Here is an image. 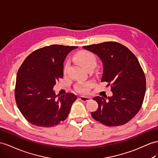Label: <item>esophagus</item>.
<instances>
[{"mask_svg": "<svg viewBox=\"0 0 158 158\" xmlns=\"http://www.w3.org/2000/svg\"><path fill=\"white\" fill-rule=\"evenodd\" d=\"M79 99L82 101V102H88V101H89L91 99V98H89V97H87V96H80Z\"/></svg>", "mask_w": 158, "mask_h": 158, "instance_id": "1", "label": "esophagus"}]
</instances>
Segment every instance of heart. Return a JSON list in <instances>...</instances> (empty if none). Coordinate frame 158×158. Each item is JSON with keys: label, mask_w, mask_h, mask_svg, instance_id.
<instances>
[{"label": "heart", "mask_w": 158, "mask_h": 158, "mask_svg": "<svg viewBox=\"0 0 158 158\" xmlns=\"http://www.w3.org/2000/svg\"><path fill=\"white\" fill-rule=\"evenodd\" d=\"M75 59L81 64V66L85 69L90 67H95L96 64V59L95 55L92 52L88 51H81L75 55ZM68 62H67L63 67V72L65 73L67 67ZM92 81H88L85 83H79L75 86L76 90L79 93H85L90 89L93 85Z\"/></svg>", "instance_id": "obj_1"}]
</instances>
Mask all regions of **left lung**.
I'll return each instance as SVG.
<instances>
[{"label": "left lung", "instance_id": "obj_1", "mask_svg": "<svg viewBox=\"0 0 158 158\" xmlns=\"http://www.w3.org/2000/svg\"><path fill=\"white\" fill-rule=\"evenodd\" d=\"M83 47L102 59V81L107 82L113 93L107 98H94L98 103V109L91 113L92 117L110 127L127 123L142 106L146 89V79L138 59L127 47L115 41Z\"/></svg>", "mask_w": 158, "mask_h": 158}]
</instances>
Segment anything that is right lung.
<instances>
[{
	"label": "right lung",
	"instance_id": "right-lung-1",
	"mask_svg": "<svg viewBox=\"0 0 158 158\" xmlns=\"http://www.w3.org/2000/svg\"><path fill=\"white\" fill-rule=\"evenodd\" d=\"M75 46L52 44L35 50L19 67L15 95L20 111L28 121L51 127L65 119L77 96L71 93L56 98L52 88L63 77V62Z\"/></svg>",
	"mask_w": 158,
	"mask_h": 158
}]
</instances>
